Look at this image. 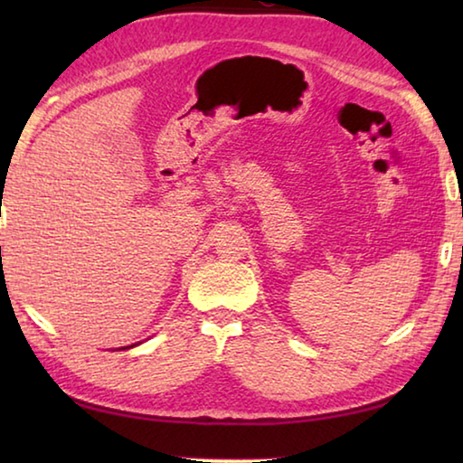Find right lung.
<instances>
[{
  "label": "right lung",
  "instance_id": "right-lung-1",
  "mask_svg": "<svg viewBox=\"0 0 463 463\" xmlns=\"http://www.w3.org/2000/svg\"><path fill=\"white\" fill-rule=\"evenodd\" d=\"M135 345H138V343H135ZM135 345H130V347H135ZM130 347H122V349H130Z\"/></svg>",
  "mask_w": 463,
  "mask_h": 463
}]
</instances>
